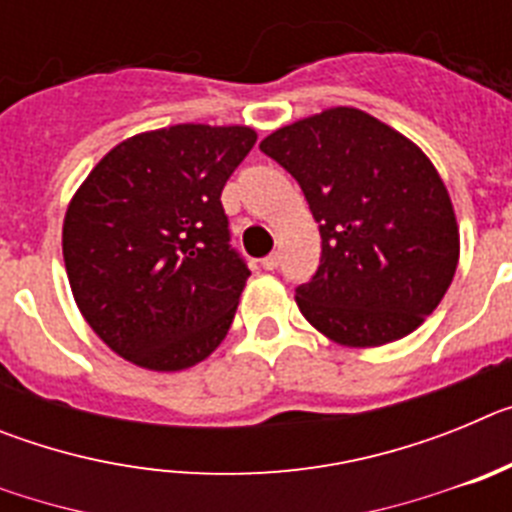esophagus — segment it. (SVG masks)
<instances>
[{
    "instance_id": "obj_1",
    "label": "esophagus",
    "mask_w": 512,
    "mask_h": 512,
    "mask_svg": "<svg viewBox=\"0 0 512 512\" xmlns=\"http://www.w3.org/2000/svg\"><path fill=\"white\" fill-rule=\"evenodd\" d=\"M261 266H264L266 271H274L279 266V253H269L264 261H261Z\"/></svg>"
}]
</instances>
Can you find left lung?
I'll list each match as a JSON object with an SVG mask.
<instances>
[{
    "label": "left lung",
    "mask_w": 512,
    "mask_h": 512,
    "mask_svg": "<svg viewBox=\"0 0 512 512\" xmlns=\"http://www.w3.org/2000/svg\"><path fill=\"white\" fill-rule=\"evenodd\" d=\"M259 148L295 176L320 225V266L295 295L307 323L354 348L413 333L459 264L454 207L428 156L354 107L284 125Z\"/></svg>",
    "instance_id": "1"
}]
</instances>
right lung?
Returning a JSON list of instances; mask_svg holds the SVG:
<instances>
[{
  "instance_id": "obj_1",
  "label": "right lung",
  "mask_w": 512,
  "mask_h": 512,
  "mask_svg": "<svg viewBox=\"0 0 512 512\" xmlns=\"http://www.w3.org/2000/svg\"><path fill=\"white\" fill-rule=\"evenodd\" d=\"M256 143L246 125H171L122 140L63 220L71 292L122 359L182 372L220 346L246 279L220 194Z\"/></svg>"
}]
</instances>
